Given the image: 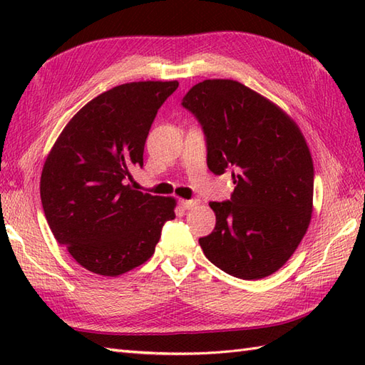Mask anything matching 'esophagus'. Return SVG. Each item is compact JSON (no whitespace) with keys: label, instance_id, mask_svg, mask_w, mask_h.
Segmentation results:
<instances>
[{"label":"esophagus","instance_id":"34e87169","mask_svg":"<svg viewBox=\"0 0 365 365\" xmlns=\"http://www.w3.org/2000/svg\"><path fill=\"white\" fill-rule=\"evenodd\" d=\"M197 204H199L197 199H190V200L182 199L180 200V207L185 208V210H191V208H195Z\"/></svg>","mask_w":365,"mask_h":365}]
</instances>
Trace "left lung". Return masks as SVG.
Here are the masks:
<instances>
[{
	"instance_id": "left-lung-1",
	"label": "left lung",
	"mask_w": 365,
	"mask_h": 365,
	"mask_svg": "<svg viewBox=\"0 0 365 365\" xmlns=\"http://www.w3.org/2000/svg\"><path fill=\"white\" fill-rule=\"evenodd\" d=\"M207 139V166L232 170L230 200L210 202L205 257L240 279H262L297 251L312 216L314 163L299 127L271 100L234 80H205L182 100Z\"/></svg>"
}]
</instances>
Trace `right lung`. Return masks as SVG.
<instances>
[{
	"instance_id": "add662e5",
	"label": "right lung",
	"mask_w": 365,
	"mask_h": 365,
	"mask_svg": "<svg viewBox=\"0 0 365 365\" xmlns=\"http://www.w3.org/2000/svg\"><path fill=\"white\" fill-rule=\"evenodd\" d=\"M177 81H135L92 98L68 120L41 175L45 218L59 245L92 273L115 277L152 257L174 197L130 183L144 144Z\"/></svg>"
}]
</instances>
